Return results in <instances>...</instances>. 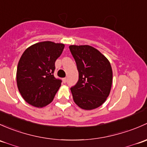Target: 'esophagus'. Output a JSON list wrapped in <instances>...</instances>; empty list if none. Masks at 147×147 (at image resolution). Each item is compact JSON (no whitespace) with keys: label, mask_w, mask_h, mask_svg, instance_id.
<instances>
[{"label":"esophagus","mask_w":147,"mask_h":147,"mask_svg":"<svg viewBox=\"0 0 147 147\" xmlns=\"http://www.w3.org/2000/svg\"><path fill=\"white\" fill-rule=\"evenodd\" d=\"M66 81H67V78H63V82L64 83H66Z\"/></svg>","instance_id":"obj_1"}]
</instances>
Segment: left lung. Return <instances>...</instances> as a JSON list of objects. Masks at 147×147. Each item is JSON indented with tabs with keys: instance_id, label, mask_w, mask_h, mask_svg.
I'll return each mask as SVG.
<instances>
[{
	"instance_id": "obj_1",
	"label": "left lung",
	"mask_w": 147,
	"mask_h": 147,
	"mask_svg": "<svg viewBox=\"0 0 147 147\" xmlns=\"http://www.w3.org/2000/svg\"><path fill=\"white\" fill-rule=\"evenodd\" d=\"M78 71V81L71 88L74 102L86 110L102 105L109 96L113 84L110 61L89 45H70Z\"/></svg>"
}]
</instances>
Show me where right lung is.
Listing matches in <instances>:
<instances>
[{
	"label": "right lung",
	"mask_w": 147,
	"mask_h": 147,
	"mask_svg": "<svg viewBox=\"0 0 147 147\" xmlns=\"http://www.w3.org/2000/svg\"><path fill=\"white\" fill-rule=\"evenodd\" d=\"M64 47L45 41L29 47L21 56L16 81L21 96L30 105L43 107L54 99L61 83L54 76V64Z\"/></svg>",
	"instance_id": "add662e5"
}]
</instances>
